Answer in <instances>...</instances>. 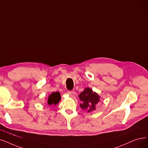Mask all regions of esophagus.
Returning a JSON list of instances; mask_svg holds the SVG:
<instances>
[{
	"label": "esophagus",
	"mask_w": 148,
	"mask_h": 148,
	"mask_svg": "<svg viewBox=\"0 0 148 148\" xmlns=\"http://www.w3.org/2000/svg\"><path fill=\"white\" fill-rule=\"evenodd\" d=\"M67 93L69 95H70V97H73L75 92H74L73 90H69V91L67 92Z\"/></svg>",
	"instance_id": "1"
}]
</instances>
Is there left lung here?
<instances>
[{"mask_svg": "<svg viewBox=\"0 0 148 148\" xmlns=\"http://www.w3.org/2000/svg\"><path fill=\"white\" fill-rule=\"evenodd\" d=\"M82 103L80 104L82 109H87L89 112L95 109L96 104L98 103L99 97L95 92H93L90 88H86L79 95Z\"/></svg>", "mask_w": 148, "mask_h": 148, "instance_id": "left-lung-1", "label": "left lung"}]
</instances>
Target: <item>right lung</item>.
I'll return each instance as SVG.
<instances>
[{
    "label": "right lung",
    "instance_id": "right-lung-1",
    "mask_svg": "<svg viewBox=\"0 0 148 148\" xmlns=\"http://www.w3.org/2000/svg\"><path fill=\"white\" fill-rule=\"evenodd\" d=\"M61 99V94L60 92H53L50 95L49 97L48 101H47V103L49 105L57 104L59 101Z\"/></svg>",
    "mask_w": 148,
    "mask_h": 148
}]
</instances>
